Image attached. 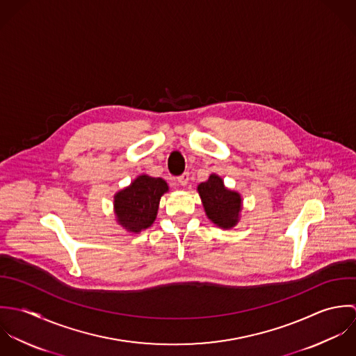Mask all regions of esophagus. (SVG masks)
<instances>
[{
	"label": "esophagus",
	"mask_w": 356,
	"mask_h": 356,
	"mask_svg": "<svg viewBox=\"0 0 356 356\" xmlns=\"http://www.w3.org/2000/svg\"><path fill=\"white\" fill-rule=\"evenodd\" d=\"M188 179H190V176H188V173H183L181 176H179L177 177V181L180 183V186H187L188 184Z\"/></svg>",
	"instance_id": "1"
}]
</instances>
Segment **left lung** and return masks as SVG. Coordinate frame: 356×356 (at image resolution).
<instances>
[{"mask_svg":"<svg viewBox=\"0 0 356 356\" xmlns=\"http://www.w3.org/2000/svg\"><path fill=\"white\" fill-rule=\"evenodd\" d=\"M198 193L208 218L220 228H232L239 221L242 198L239 193L228 190L220 176L211 175L198 186Z\"/></svg>","mask_w":356,"mask_h":356,"instance_id":"1","label":"left lung"}]
</instances>
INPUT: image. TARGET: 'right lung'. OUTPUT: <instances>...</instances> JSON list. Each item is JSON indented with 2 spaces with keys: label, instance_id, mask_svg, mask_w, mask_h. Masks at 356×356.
Wrapping results in <instances>:
<instances>
[{
  "label": "right lung",
  "instance_id": "add662e5",
  "mask_svg": "<svg viewBox=\"0 0 356 356\" xmlns=\"http://www.w3.org/2000/svg\"><path fill=\"white\" fill-rule=\"evenodd\" d=\"M168 190L166 181L161 177L138 176L129 187L114 195V212L118 224L134 234L148 228L156 217L161 197Z\"/></svg>",
  "mask_w": 356,
  "mask_h": 356
}]
</instances>
